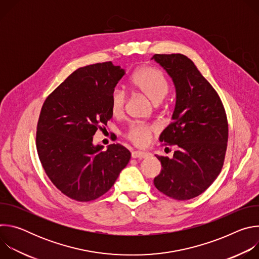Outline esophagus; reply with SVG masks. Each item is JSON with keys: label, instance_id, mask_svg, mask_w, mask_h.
Wrapping results in <instances>:
<instances>
[{"label": "esophagus", "instance_id": "esophagus-1", "mask_svg": "<svg viewBox=\"0 0 259 259\" xmlns=\"http://www.w3.org/2000/svg\"><path fill=\"white\" fill-rule=\"evenodd\" d=\"M131 156L133 159H144V158L149 157V154L144 153V152H133L131 154Z\"/></svg>", "mask_w": 259, "mask_h": 259}]
</instances>
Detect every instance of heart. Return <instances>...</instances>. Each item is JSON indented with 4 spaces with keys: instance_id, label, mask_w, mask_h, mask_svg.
Instances as JSON below:
<instances>
[{
    "instance_id": "heart-1",
    "label": "heart",
    "mask_w": 259,
    "mask_h": 259,
    "mask_svg": "<svg viewBox=\"0 0 259 259\" xmlns=\"http://www.w3.org/2000/svg\"><path fill=\"white\" fill-rule=\"evenodd\" d=\"M132 86L154 102H160L168 93L169 83L162 70L154 66H142L138 68L132 77ZM126 92L116 87L110 94V112L114 116L124 113L126 104ZM157 127L147 124H132L127 133V138L136 146L145 147L152 141Z\"/></svg>"
}]
</instances>
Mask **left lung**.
Returning <instances> with one entry per match:
<instances>
[{"mask_svg": "<svg viewBox=\"0 0 259 259\" xmlns=\"http://www.w3.org/2000/svg\"><path fill=\"white\" fill-rule=\"evenodd\" d=\"M152 59L167 71L176 91L172 122L160 141L177 146L172 159L156 155L162 170L154 184L172 199L190 200L204 193L224 166L227 114L217 92L186 55L155 54Z\"/></svg>", "mask_w": 259, "mask_h": 259, "instance_id": "1", "label": "left lung"}]
</instances>
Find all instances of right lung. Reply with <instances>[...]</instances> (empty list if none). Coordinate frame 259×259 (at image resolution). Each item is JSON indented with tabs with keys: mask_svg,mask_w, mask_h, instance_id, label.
<instances>
[{
	"mask_svg": "<svg viewBox=\"0 0 259 259\" xmlns=\"http://www.w3.org/2000/svg\"><path fill=\"white\" fill-rule=\"evenodd\" d=\"M125 75L112 61L80 67L45 100L36 126V151L54 186L68 198L93 201L114 186L131 158L123 145L93 144L113 117L110 94Z\"/></svg>",
	"mask_w": 259,
	"mask_h": 259,
	"instance_id": "right-lung-1",
	"label": "right lung"
}]
</instances>
